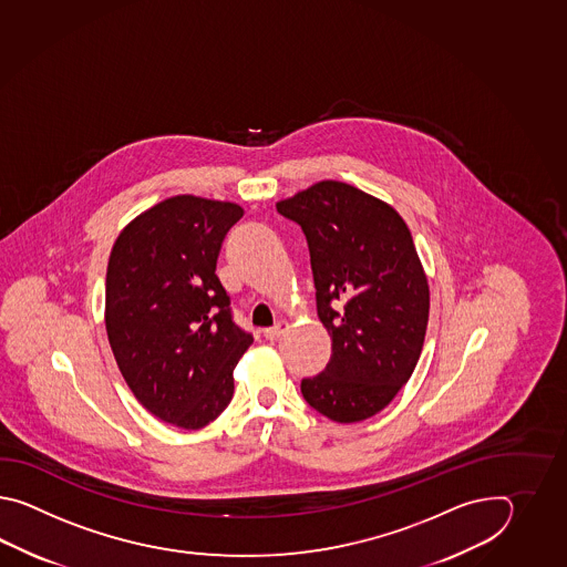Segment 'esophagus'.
<instances>
[{
    "mask_svg": "<svg viewBox=\"0 0 567 567\" xmlns=\"http://www.w3.org/2000/svg\"><path fill=\"white\" fill-rule=\"evenodd\" d=\"M288 330V322H284V320H281L278 324L271 326V328H266V330H264V337H266L267 340H276V338L281 337V334H286Z\"/></svg>",
    "mask_w": 567,
    "mask_h": 567,
    "instance_id": "34e87169",
    "label": "esophagus"
}]
</instances>
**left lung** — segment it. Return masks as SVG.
I'll return each instance as SVG.
<instances>
[{
	"label": "left lung",
	"mask_w": 567,
	"mask_h": 567,
	"mask_svg": "<svg viewBox=\"0 0 567 567\" xmlns=\"http://www.w3.org/2000/svg\"><path fill=\"white\" fill-rule=\"evenodd\" d=\"M276 206L308 239L332 342L324 373L303 379L301 395L332 422L369 420L410 381L427 330L430 286L410 227L385 200L338 181Z\"/></svg>",
	"instance_id": "obj_1"
}]
</instances>
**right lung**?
<instances>
[{
  "label": "right lung",
  "instance_id": "1",
  "mask_svg": "<svg viewBox=\"0 0 567 567\" xmlns=\"http://www.w3.org/2000/svg\"><path fill=\"white\" fill-rule=\"evenodd\" d=\"M241 206L172 196L113 243L105 328L121 374L157 420L200 430L233 399V371L254 338L233 324L217 259Z\"/></svg>",
  "mask_w": 567,
  "mask_h": 567
}]
</instances>
